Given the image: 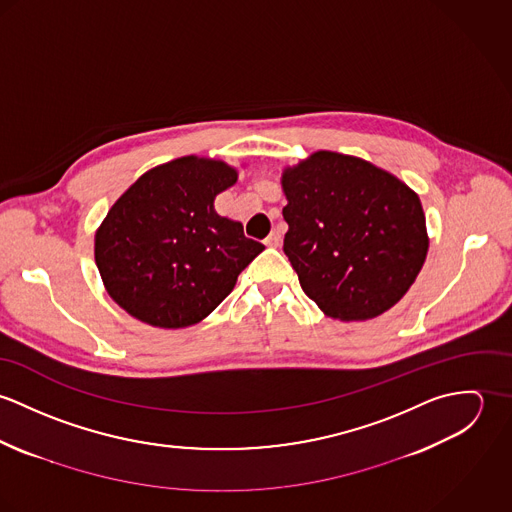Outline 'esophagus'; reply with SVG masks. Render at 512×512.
Listing matches in <instances>:
<instances>
[{
	"label": "esophagus",
	"mask_w": 512,
	"mask_h": 512,
	"mask_svg": "<svg viewBox=\"0 0 512 512\" xmlns=\"http://www.w3.org/2000/svg\"><path fill=\"white\" fill-rule=\"evenodd\" d=\"M282 244V232L276 228V230H272V234L266 238V246H270V248H278Z\"/></svg>",
	"instance_id": "esophagus-1"
}]
</instances>
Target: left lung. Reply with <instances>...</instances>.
Wrapping results in <instances>:
<instances>
[{"instance_id":"8db88e82","label":"left lung","mask_w":512,"mask_h":512,"mask_svg":"<svg viewBox=\"0 0 512 512\" xmlns=\"http://www.w3.org/2000/svg\"><path fill=\"white\" fill-rule=\"evenodd\" d=\"M284 252L329 317L372 319L410 290L428 254L418 195L359 157L317 151L286 169Z\"/></svg>"}]
</instances>
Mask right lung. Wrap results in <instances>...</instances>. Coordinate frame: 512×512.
Instances as JSON below:
<instances>
[{
  "label": "right lung",
  "mask_w": 512,
  "mask_h": 512,
  "mask_svg": "<svg viewBox=\"0 0 512 512\" xmlns=\"http://www.w3.org/2000/svg\"><path fill=\"white\" fill-rule=\"evenodd\" d=\"M222 161L179 157L142 175L96 232L94 256L110 297L163 329L199 323L264 250L240 222L215 213L236 183Z\"/></svg>",
  "instance_id": "right-lung-1"
}]
</instances>
